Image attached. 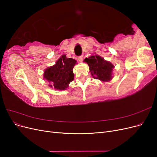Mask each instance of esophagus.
Returning <instances> with one entry per match:
<instances>
[{
	"label": "esophagus",
	"mask_w": 157,
	"mask_h": 157,
	"mask_svg": "<svg viewBox=\"0 0 157 157\" xmlns=\"http://www.w3.org/2000/svg\"><path fill=\"white\" fill-rule=\"evenodd\" d=\"M78 60L79 62H82V61H83V56H79L78 58Z\"/></svg>",
	"instance_id": "1"
}]
</instances>
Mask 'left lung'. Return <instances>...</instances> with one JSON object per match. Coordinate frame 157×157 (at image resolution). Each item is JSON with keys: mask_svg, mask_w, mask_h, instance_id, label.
<instances>
[{"mask_svg": "<svg viewBox=\"0 0 157 157\" xmlns=\"http://www.w3.org/2000/svg\"><path fill=\"white\" fill-rule=\"evenodd\" d=\"M89 66V69L92 77L101 80L108 82L112 77V71L114 65L108 61H105L99 56H92L84 59Z\"/></svg>", "mask_w": 157, "mask_h": 157, "instance_id": "8db88e82", "label": "left lung"}]
</instances>
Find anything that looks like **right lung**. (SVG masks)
I'll use <instances>...</instances> for the list:
<instances>
[{"label": "right lung", "mask_w": 157, "mask_h": 157, "mask_svg": "<svg viewBox=\"0 0 157 157\" xmlns=\"http://www.w3.org/2000/svg\"><path fill=\"white\" fill-rule=\"evenodd\" d=\"M77 61L67 58L66 55L61 56L54 65L45 69L44 78L51 84L50 87L64 90L69 87V84L74 79L73 69Z\"/></svg>", "instance_id": "obj_1"}]
</instances>
